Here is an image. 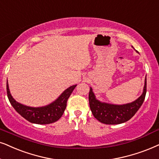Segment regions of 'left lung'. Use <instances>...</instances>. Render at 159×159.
<instances>
[{"label": "left lung", "instance_id": "8db88e82", "mask_svg": "<svg viewBox=\"0 0 159 159\" xmlns=\"http://www.w3.org/2000/svg\"><path fill=\"white\" fill-rule=\"evenodd\" d=\"M147 80L145 77L143 93L137 99L125 104H113L97 99L90 87L89 92L90 110L95 118L104 124L115 125L125 123L130 120L142 106L145 98Z\"/></svg>", "mask_w": 159, "mask_h": 159}]
</instances>
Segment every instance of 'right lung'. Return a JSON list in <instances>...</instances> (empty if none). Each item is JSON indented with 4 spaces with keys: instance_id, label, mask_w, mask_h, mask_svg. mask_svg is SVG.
Returning <instances> with one entry per match:
<instances>
[{
    "instance_id": "add662e5",
    "label": "right lung",
    "mask_w": 159,
    "mask_h": 159,
    "mask_svg": "<svg viewBox=\"0 0 159 159\" xmlns=\"http://www.w3.org/2000/svg\"><path fill=\"white\" fill-rule=\"evenodd\" d=\"M77 84L70 86L60 95L54 102L43 107H33L17 102L10 93L8 80L7 82V96L11 106L25 119L36 124H49L61 118L66 107L68 98L75 90Z\"/></svg>"
}]
</instances>
